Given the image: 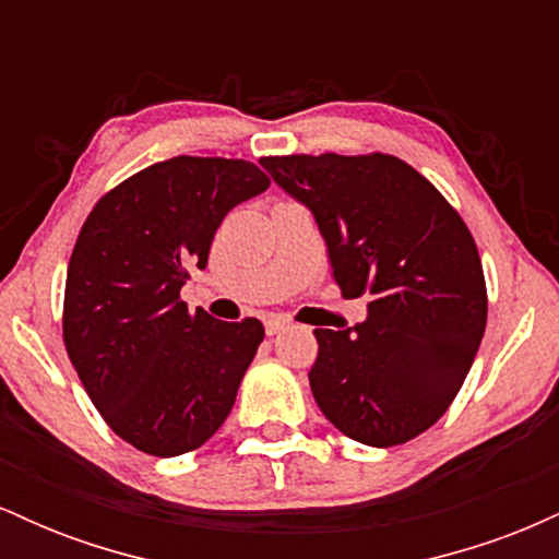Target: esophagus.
<instances>
[{
	"label": "esophagus",
	"mask_w": 559,
	"mask_h": 559,
	"mask_svg": "<svg viewBox=\"0 0 559 559\" xmlns=\"http://www.w3.org/2000/svg\"><path fill=\"white\" fill-rule=\"evenodd\" d=\"M288 325V320L286 318H278V316H273V318H267L265 320V331H267V336H275V333H281Z\"/></svg>",
	"instance_id": "esophagus-1"
}]
</instances>
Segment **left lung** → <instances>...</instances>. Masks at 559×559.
<instances>
[{
  "label": "left lung",
  "instance_id": "left-lung-1",
  "mask_svg": "<svg viewBox=\"0 0 559 559\" xmlns=\"http://www.w3.org/2000/svg\"><path fill=\"white\" fill-rule=\"evenodd\" d=\"M260 165L316 217L344 297H373L355 329H316L318 407L360 444L415 439L457 396L486 329L484 267L465 221L428 178L381 152Z\"/></svg>",
  "mask_w": 559,
  "mask_h": 559
}]
</instances>
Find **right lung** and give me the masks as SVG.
Segmentation results:
<instances>
[{
	"mask_svg": "<svg viewBox=\"0 0 559 559\" xmlns=\"http://www.w3.org/2000/svg\"><path fill=\"white\" fill-rule=\"evenodd\" d=\"M271 178L247 159L173 157L107 191L70 254L62 336L94 407L155 457L202 447L236 402L265 329L189 312L181 288L204 271L236 204Z\"/></svg>",
	"mask_w": 559,
	"mask_h": 559,
	"instance_id": "1",
	"label": "right lung"
}]
</instances>
